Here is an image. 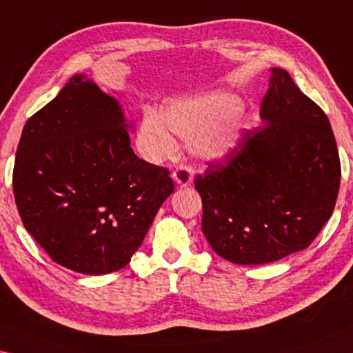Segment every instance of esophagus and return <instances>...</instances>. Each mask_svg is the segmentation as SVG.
Returning a JSON list of instances; mask_svg holds the SVG:
<instances>
[{
	"mask_svg": "<svg viewBox=\"0 0 353 353\" xmlns=\"http://www.w3.org/2000/svg\"><path fill=\"white\" fill-rule=\"evenodd\" d=\"M172 179H174L177 185L187 187L193 182V168L188 165H179L174 171H172Z\"/></svg>",
	"mask_w": 353,
	"mask_h": 353,
	"instance_id": "1",
	"label": "esophagus"
}]
</instances>
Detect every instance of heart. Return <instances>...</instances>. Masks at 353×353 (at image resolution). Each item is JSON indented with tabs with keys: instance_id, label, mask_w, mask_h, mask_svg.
Returning a JSON list of instances; mask_svg holds the SVG:
<instances>
[{
	"instance_id": "heart-1",
	"label": "heart",
	"mask_w": 353,
	"mask_h": 353,
	"mask_svg": "<svg viewBox=\"0 0 353 353\" xmlns=\"http://www.w3.org/2000/svg\"><path fill=\"white\" fill-rule=\"evenodd\" d=\"M242 110L240 99L228 92L172 100L163 113H146L138 130L143 154L152 161L172 155L177 143L172 132L182 138H196V152L205 159H223L237 146L245 124L236 117Z\"/></svg>"
}]
</instances>
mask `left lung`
Returning <instances> with one entry per match:
<instances>
[{"label": "left lung", "instance_id": "1", "mask_svg": "<svg viewBox=\"0 0 353 353\" xmlns=\"http://www.w3.org/2000/svg\"><path fill=\"white\" fill-rule=\"evenodd\" d=\"M264 124L194 179L212 250L240 265L305 250L330 220L341 161L328 117L283 69H272Z\"/></svg>", "mask_w": 353, "mask_h": 353}]
</instances>
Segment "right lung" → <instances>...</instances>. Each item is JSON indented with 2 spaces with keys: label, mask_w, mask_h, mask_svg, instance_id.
<instances>
[{
  "label": "right lung",
  "mask_w": 353,
  "mask_h": 353,
  "mask_svg": "<svg viewBox=\"0 0 353 353\" xmlns=\"http://www.w3.org/2000/svg\"><path fill=\"white\" fill-rule=\"evenodd\" d=\"M12 185L26 231L85 275L125 267L174 192L166 168L133 152L121 106L85 75L28 119Z\"/></svg>",
  "instance_id": "obj_1"
}]
</instances>
